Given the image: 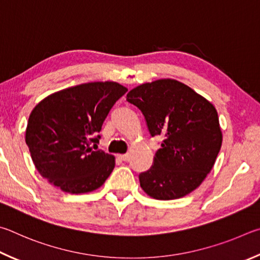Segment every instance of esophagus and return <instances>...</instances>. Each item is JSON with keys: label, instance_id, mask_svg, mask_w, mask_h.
<instances>
[{"label": "esophagus", "instance_id": "34e87169", "mask_svg": "<svg viewBox=\"0 0 260 260\" xmlns=\"http://www.w3.org/2000/svg\"><path fill=\"white\" fill-rule=\"evenodd\" d=\"M118 158L122 161H127L129 160V154H122V155H118Z\"/></svg>", "mask_w": 260, "mask_h": 260}]
</instances>
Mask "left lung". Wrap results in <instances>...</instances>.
I'll return each mask as SVG.
<instances>
[{"instance_id":"8db88e82","label":"left lung","mask_w":260,"mask_h":260,"mask_svg":"<svg viewBox=\"0 0 260 260\" xmlns=\"http://www.w3.org/2000/svg\"><path fill=\"white\" fill-rule=\"evenodd\" d=\"M126 100L143 113L152 137L163 140L153 165L139 175L144 192L156 200L183 198L201 185L221 147L216 108L176 80L137 86Z\"/></svg>"}]
</instances>
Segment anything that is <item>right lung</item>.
Wrapping results in <instances>:
<instances>
[{
  "instance_id": "obj_1",
  "label": "right lung",
  "mask_w": 260,
  "mask_h": 260,
  "mask_svg": "<svg viewBox=\"0 0 260 260\" xmlns=\"http://www.w3.org/2000/svg\"><path fill=\"white\" fill-rule=\"evenodd\" d=\"M126 91L115 82H91L59 91L36 105L27 123L26 144L44 179L72 194L92 192L105 183L115 162L97 149L98 133Z\"/></svg>"
}]
</instances>
